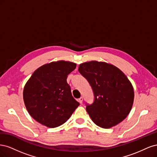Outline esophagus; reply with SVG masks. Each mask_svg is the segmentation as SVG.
<instances>
[{"label": "esophagus", "mask_w": 157, "mask_h": 157, "mask_svg": "<svg viewBox=\"0 0 157 157\" xmlns=\"http://www.w3.org/2000/svg\"><path fill=\"white\" fill-rule=\"evenodd\" d=\"M78 101H79V103H82V101H83V98H82V97L78 99Z\"/></svg>", "instance_id": "34e87169"}]
</instances>
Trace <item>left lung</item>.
<instances>
[{"instance_id":"left-lung-1","label":"left lung","mask_w":157,"mask_h":157,"mask_svg":"<svg viewBox=\"0 0 157 157\" xmlns=\"http://www.w3.org/2000/svg\"><path fill=\"white\" fill-rule=\"evenodd\" d=\"M78 71L91 86L94 96L86 111L92 121L103 128L119 124L130 113L134 103V88L122 71L101 61L80 64Z\"/></svg>"}]
</instances>
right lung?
I'll use <instances>...</instances> for the list:
<instances>
[{"instance_id": "add662e5", "label": "right lung", "mask_w": 157, "mask_h": 157, "mask_svg": "<svg viewBox=\"0 0 157 157\" xmlns=\"http://www.w3.org/2000/svg\"><path fill=\"white\" fill-rule=\"evenodd\" d=\"M76 63L53 61L38 68L23 89V100L29 115L38 122L56 128L67 121L80 105L73 97L67 75Z\"/></svg>"}]
</instances>
